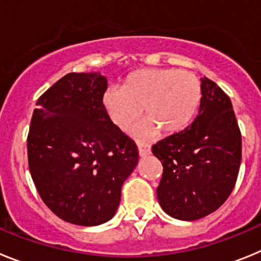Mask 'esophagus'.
I'll use <instances>...</instances> for the list:
<instances>
[{
    "mask_svg": "<svg viewBox=\"0 0 261 261\" xmlns=\"http://www.w3.org/2000/svg\"><path fill=\"white\" fill-rule=\"evenodd\" d=\"M137 146H138V153H140V155L141 156H146L150 154L151 149L149 144H145V142H137Z\"/></svg>",
    "mask_w": 261,
    "mask_h": 261,
    "instance_id": "esophagus-1",
    "label": "esophagus"
}]
</instances>
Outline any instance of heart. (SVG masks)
Returning a JSON list of instances; mask_svg holds the SVG:
<instances>
[{
  "instance_id": "obj_1",
  "label": "heart",
  "mask_w": 261,
  "mask_h": 261,
  "mask_svg": "<svg viewBox=\"0 0 261 261\" xmlns=\"http://www.w3.org/2000/svg\"><path fill=\"white\" fill-rule=\"evenodd\" d=\"M202 99L201 82L192 71L140 69L123 81L121 89L107 90L102 103L111 121L126 130L145 117L140 133L175 135L192 123Z\"/></svg>"
}]
</instances>
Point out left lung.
Listing matches in <instances>:
<instances>
[{
    "label": "left lung",
    "instance_id": "left-lung-1",
    "mask_svg": "<svg viewBox=\"0 0 261 261\" xmlns=\"http://www.w3.org/2000/svg\"><path fill=\"white\" fill-rule=\"evenodd\" d=\"M201 87L193 123L151 147L163 166L156 188L159 205L183 221L200 220L220 208L234 190L242 161V136L231 100L206 77Z\"/></svg>",
    "mask_w": 261,
    "mask_h": 261
}]
</instances>
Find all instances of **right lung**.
<instances>
[{
  "mask_svg": "<svg viewBox=\"0 0 261 261\" xmlns=\"http://www.w3.org/2000/svg\"><path fill=\"white\" fill-rule=\"evenodd\" d=\"M107 78L69 73L38 99L27 137L31 177L48 208L73 225L115 216L138 149L103 107Z\"/></svg>",
  "mask_w": 261,
  "mask_h": 261,
  "instance_id": "obj_1",
  "label": "right lung"
}]
</instances>
